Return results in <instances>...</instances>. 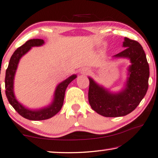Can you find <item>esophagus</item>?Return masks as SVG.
Returning <instances> with one entry per match:
<instances>
[{
	"label": "esophagus",
	"mask_w": 158,
	"mask_h": 158,
	"mask_svg": "<svg viewBox=\"0 0 158 158\" xmlns=\"http://www.w3.org/2000/svg\"><path fill=\"white\" fill-rule=\"evenodd\" d=\"M81 73H85V74H88L90 73V70L88 69H83L81 70Z\"/></svg>",
	"instance_id": "34e87169"
}]
</instances>
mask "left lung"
<instances>
[{
    "mask_svg": "<svg viewBox=\"0 0 158 158\" xmlns=\"http://www.w3.org/2000/svg\"><path fill=\"white\" fill-rule=\"evenodd\" d=\"M123 46L124 51L113 58H127L131 63L124 88L113 93L88 77L89 103L93 110L104 117H121L130 113L140 104L148 88L150 69L143 47L127 38H124Z\"/></svg>",
    "mask_w": 158,
    "mask_h": 158,
    "instance_id": "1",
    "label": "left lung"
}]
</instances>
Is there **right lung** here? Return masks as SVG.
<instances>
[{"label":"right lung","mask_w":158,"mask_h":158,"mask_svg":"<svg viewBox=\"0 0 158 158\" xmlns=\"http://www.w3.org/2000/svg\"><path fill=\"white\" fill-rule=\"evenodd\" d=\"M44 43V40L42 39H31L27 41L13 52L6 72V94L9 103L22 117L30 120H47L56 115L62 108L65 90L68 85L77 77L76 75H72L59 83L55 90L53 100L51 103L46 107L39 109H30L18 101L14 94V78L20 58L33 47L41 46Z\"/></svg>","instance_id":"1"}]
</instances>
